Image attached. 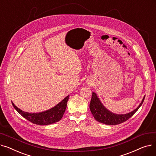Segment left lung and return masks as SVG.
<instances>
[{"instance_id": "obj_1", "label": "left lung", "mask_w": 156, "mask_h": 156, "mask_svg": "<svg viewBox=\"0 0 156 156\" xmlns=\"http://www.w3.org/2000/svg\"><path fill=\"white\" fill-rule=\"evenodd\" d=\"M145 97V96H144L142 102L138 105V107L132 112L125 114H116L105 109L101 104L97 95L93 92L91 101L90 103V109L94 118L101 123L109 125H119L127 121L133 115L143 104Z\"/></svg>"}]
</instances>
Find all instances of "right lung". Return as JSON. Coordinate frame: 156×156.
<instances>
[{
    "label": "right lung",
    "instance_id": "right-lung-1",
    "mask_svg": "<svg viewBox=\"0 0 156 156\" xmlns=\"http://www.w3.org/2000/svg\"><path fill=\"white\" fill-rule=\"evenodd\" d=\"M69 95L67 96L60 103L55 105L53 108L39 113H29L24 112L16 107L13 102H12V104L14 109L23 117L32 122V123L39 125H47L54 123V122L59 121L61 119L66 109L67 102L69 99Z\"/></svg>",
    "mask_w": 156,
    "mask_h": 156
}]
</instances>
